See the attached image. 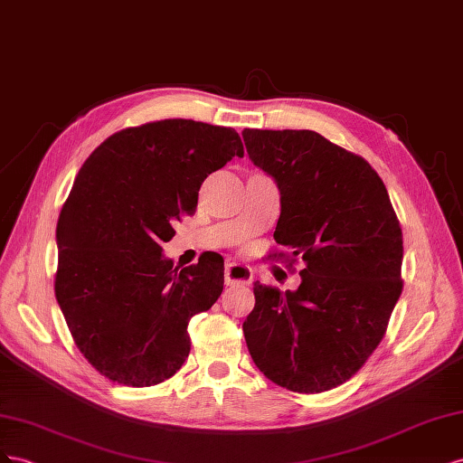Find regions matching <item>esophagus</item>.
Here are the masks:
<instances>
[{
	"label": "esophagus",
	"mask_w": 463,
	"mask_h": 463,
	"mask_svg": "<svg viewBox=\"0 0 463 463\" xmlns=\"http://www.w3.org/2000/svg\"><path fill=\"white\" fill-rule=\"evenodd\" d=\"M252 269L242 263H227L224 266V283L229 287H239V285H250L252 283Z\"/></svg>",
	"instance_id": "34e87169"
}]
</instances>
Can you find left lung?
<instances>
[{
    "instance_id": "obj_1",
    "label": "left lung",
    "mask_w": 463,
    "mask_h": 463,
    "mask_svg": "<svg viewBox=\"0 0 463 463\" xmlns=\"http://www.w3.org/2000/svg\"><path fill=\"white\" fill-rule=\"evenodd\" d=\"M246 151L281 195L273 239L302 258L297 290L254 283L242 324L263 376L298 393L332 390L366 363L402 295L403 236L363 156L310 129H244Z\"/></svg>"
}]
</instances>
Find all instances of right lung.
Instances as JSON below:
<instances>
[{
  "mask_svg": "<svg viewBox=\"0 0 463 463\" xmlns=\"http://www.w3.org/2000/svg\"><path fill=\"white\" fill-rule=\"evenodd\" d=\"M232 156H244L232 128L178 118L118 131L77 173L56 229V298L102 376L153 386L188 359L190 318L221 297L224 261L202 256L178 271L163 242Z\"/></svg>",
  "mask_w": 463,
  "mask_h": 463,
  "instance_id": "obj_1",
  "label": "right lung"
}]
</instances>
